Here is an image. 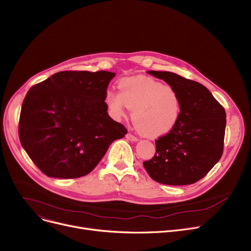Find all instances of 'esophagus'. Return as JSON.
I'll use <instances>...</instances> for the list:
<instances>
[{
  "label": "esophagus",
  "instance_id": "esophagus-1",
  "mask_svg": "<svg viewBox=\"0 0 251 251\" xmlns=\"http://www.w3.org/2000/svg\"><path fill=\"white\" fill-rule=\"evenodd\" d=\"M125 137H126V139H127V140H129V141H132V142H135V141H137V140H138V138H137V137H135L134 135H132L131 133H127Z\"/></svg>",
  "mask_w": 251,
  "mask_h": 251
}]
</instances>
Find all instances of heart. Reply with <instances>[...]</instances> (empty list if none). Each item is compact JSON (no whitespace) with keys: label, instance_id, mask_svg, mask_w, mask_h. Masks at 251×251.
<instances>
[{"label":"heart","instance_id":"obj_1","mask_svg":"<svg viewBox=\"0 0 251 251\" xmlns=\"http://www.w3.org/2000/svg\"><path fill=\"white\" fill-rule=\"evenodd\" d=\"M119 92L108 90L104 101L115 119H122L132 111L134 127L151 138L172 131L180 119L181 100L171 85L148 76L125 77L118 82Z\"/></svg>","mask_w":251,"mask_h":251}]
</instances>
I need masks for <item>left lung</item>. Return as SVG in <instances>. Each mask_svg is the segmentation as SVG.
Segmentation results:
<instances>
[{
  "mask_svg": "<svg viewBox=\"0 0 251 251\" xmlns=\"http://www.w3.org/2000/svg\"><path fill=\"white\" fill-rule=\"evenodd\" d=\"M173 86L180 96L176 127L155 140V153L143 162L154 181L189 185L203 178L220 161L226 129V112L202 84L168 71H148Z\"/></svg>",
  "mask_w": 251,
  "mask_h": 251,
  "instance_id": "obj_1",
  "label": "left lung"
}]
</instances>
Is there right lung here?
<instances>
[{
  "mask_svg": "<svg viewBox=\"0 0 251 251\" xmlns=\"http://www.w3.org/2000/svg\"><path fill=\"white\" fill-rule=\"evenodd\" d=\"M115 73L62 71L33 85L20 113L21 146L44 174L90 173L126 128L109 116L105 92Z\"/></svg>",
  "mask_w": 251,
  "mask_h": 251,
  "instance_id": "1",
  "label": "right lung"
}]
</instances>
